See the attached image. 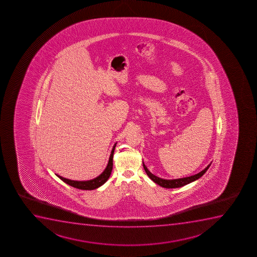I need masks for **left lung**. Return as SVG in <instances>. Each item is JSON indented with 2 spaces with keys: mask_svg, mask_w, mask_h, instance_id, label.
<instances>
[{
  "mask_svg": "<svg viewBox=\"0 0 257 257\" xmlns=\"http://www.w3.org/2000/svg\"><path fill=\"white\" fill-rule=\"evenodd\" d=\"M211 163L209 164L208 166L206 167L205 169H203L202 171L198 173L196 175H191L188 177H184V178L174 179V180H165V179H162L160 177H157L156 175H153L152 173L149 171L147 167L145 166V163H143V166L145 169V172L147 174L149 177L154 181L155 183L159 185L161 187H165V188H176V187H183L185 185L189 184L193 181H196L198 179L200 178L204 174H205L209 167L211 166Z\"/></svg>",
  "mask_w": 257,
  "mask_h": 257,
  "instance_id": "1",
  "label": "left lung"
}]
</instances>
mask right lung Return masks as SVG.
Here are the masks:
<instances>
[{"label": "right lung", "mask_w": 257, "mask_h": 257, "mask_svg": "<svg viewBox=\"0 0 257 257\" xmlns=\"http://www.w3.org/2000/svg\"><path fill=\"white\" fill-rule=\"evenodd\" d=\"M115 146H116V144L112 147L111 155H110V157H109L107 166H106L105 170L99 176H97L96 178L89 180V181H72V180H70V179L64 178V177H62L60 175H57V176H58V178H60L62 181H64L67 184L70 185L71 187L78 188V189H82V190H94V189H96L98 187H100V186H102L108 180L110 175H111L112 170V158H113Z\"/></svg>", "instance_id": "add662e5"}]
</instances>
